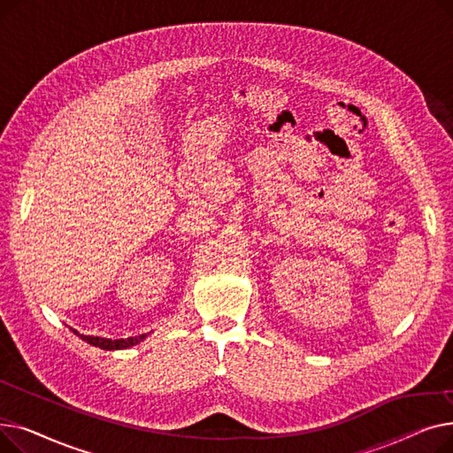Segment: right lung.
I'll list each match as a JSON object with an SVG mask.
<instances>
[{"mask_svg": "<svg viewBox=\"0 0 453 453\" xmlns=\"http://www.w3.org/2000/svg\"><path fill=\"white\" fill-rule=\"evenodd\" d=\"M73 330V328H71ZM77 336H81L84 342H88L89 345L93 347H99V349H104V350H119V349H128V347H134L137 345L139 342H142L147 338V334H141V336H134V338H127V340H108V338H99V336H84V334H79L77 330H73Z\"/></svg>", "mask_w": 453, "mask_h": 453, "instance_id": "obj_1", "label": "right lung"}]
</instances>
